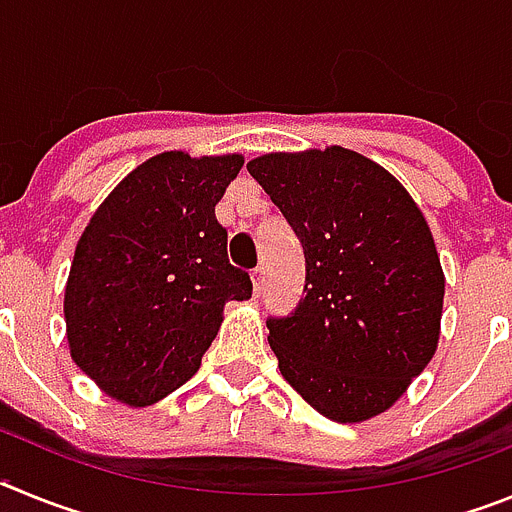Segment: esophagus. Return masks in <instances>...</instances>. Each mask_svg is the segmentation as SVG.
Listing matches in <instances>:
<instances>
[{
	"instance_id": "obj_1",
	"label": "esophagus",
	"mask_w": 512,
	"mask_h": 512,
	"mask_svg": "<svg viewBox=\"0 0 512 512\" xmlns=\"http://www.w3.org/2000/svg\"><path fill=\"white\" fill-rule=\"evenodd\" d=\"M264 266H256V269L251 271V284H253V292H256V295H259L261 292V287H264Z\"/></svg>"
}]
</instances>
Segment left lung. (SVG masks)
Segmentation results:
<instances>
[{
  "label": "left lung",
  "instance_id": "1",
  "mask_svg": "<svg viewBox=\"0 0 512 512\" xmlns=\"http://www.w3.org/2000/svg\"><path fill=\"white\" fill-rule=\"evenodd\" d=\"M248 171L305 248V300L269 320L279 372L336 423L390 410L441 336V259L410 192L343 146L264 153Z\"/></svg>",
  "mask_w": 512,
  "mask_h": 512
}]
</instances>
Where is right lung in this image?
<instances>
[{"instance_id": "obj_1", "label": "right lung", "mask_w": 512, "mask_h": 512, "mask_svg": "<svg viewBox=\"0 0 512 512\" xmlns=\"http://www.w3.org/2000/svg\"><path fill=\"white\" fill-rule=\"evenodd\" d=\"M241 166V153H158L104 197L81 233L63 292L66 341L112 400L148 408L182 387L215 341L225 302L251 297L215 217Z\"/></svg>"}]
</instances>
